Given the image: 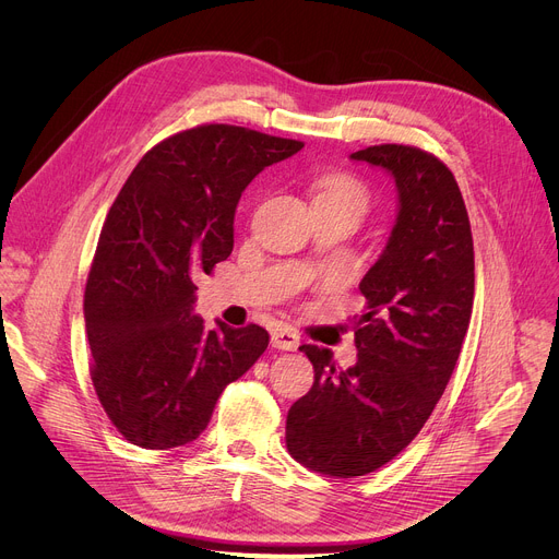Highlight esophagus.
Here are the masks:
<instances>
[{"instance_id":"obj_1","label":"esophagus","mask_w":559,"mask_h":559,"mask_svg":"<svg viewBox=\"0 0 559 559\" xmlns=\"http://www.w3.org/2000/svg\"><path fill=\"white\" fill-rule=\"evenodd\" d=\"M272 347L285 349V352H296L300 347V336L289 330H276L272 334Z\"/></svg>"}]
</instances>
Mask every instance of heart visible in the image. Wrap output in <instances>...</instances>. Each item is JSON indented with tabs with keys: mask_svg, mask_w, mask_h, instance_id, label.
Here are the masks:
<instances>
[{
	"mask_svg": "<svg viewBox=\"0 0 559 559\" xmlns=\"http://www.w3.org/2000/svg\"><path fill=\"white\" fill-rule=\"evenodd\" d=\"M316 201H334V203H345L360 214L367 207V188L356 181L354 177L347 175H332L323 179L321 190L316 194Z\"/></svg>",
	"mask_w": 559,
	"mask_h": 559,
	"instance_id": "1",
	"label": "heart"
}]
</instances>
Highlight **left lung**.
Returning a JSON list of instances; mask_svg holds the SVG:
<instances>
[{"mask_svg":"<svg viewBox=\"0 0 559 559\" xmlns=\"http://www.w3.org/2000/svg\"><path fill=\"white\" fill-rule=\"evenodd\" d=\"M354 162L395 181L389 241L360 281L354 367L338 371L325 347L302 345L313 384L287 414L292 457L336 477L371 473L425 427L455 369L473 309V236L460 188L433 154L371 145Z\"/></svg>","mask_w":559,"mask_h":559,"instance_id":"left-lung-1","label":"left lung"}]
</instances>
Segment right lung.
Returning a JSON list of instances; mask_svg holds the SVG:
<instances>
[{
  "label": "right lung",
  "mask_w": 559,
  "mask_h": 559,
  "mask_svg": "<svg viewBox=\"0 0 559 559\" xmlns=\"http://www.w3.org/2000/svg\"><path fill=\"white\" fill-rule=\"evenodd\" d=\"M300 141L210 123L154 145L115 199L86 283L93 384L119 433L175 449L207 427L223 389L267 349L259 325L205 330L194 278L234 248L250 181Z\"/></svg>",
  "instance_id": "obj_1"
}]
</instances>
